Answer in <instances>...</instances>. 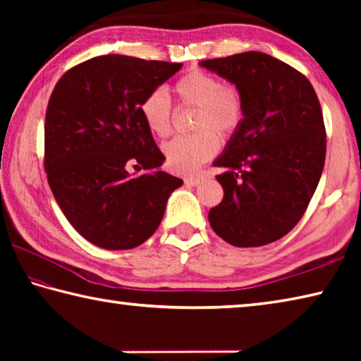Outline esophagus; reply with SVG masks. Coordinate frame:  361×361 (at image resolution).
Here are the masks:
<instances>
[{
	"label": "esophagus",
	"instance_id": "obj_1",
	"mask_svg": "<svg viewBox=\"0 0 361 361\" xmlns=\"http://www.w3.org/2000/svg\"><path fill=\"white\" fill-rule=\"evenodd\" d=\"M202 181V176H185V183L188 186H197Z\"/></svg>",
	"mask_w": 361,
	"mask_h": 361
}]
</instances>
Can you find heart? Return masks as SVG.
Returning a JSON list of instances; mask_svg holds the SVG:
<instances>
[{
    "instance_id": "b5f03b06",
    "label": "heart",
    "mask_w": 361,
    "mask_h": 361,
    "mask_svg": "<svg viewBox=\"0 0 361 361\" xmlns=\"http://www.w3.org/2000/svg\"><path fill=\"white\" fill-rule=\"evenodd\" d=\"M183 106L195 108L191 135L175 137L162 146L167 166L176 173H192L216 154L219 142L237 135L245 121L247 106L239 85L223 82L215 73L191 68L173 84ZM140 113L154 137L166 138L172 132L173 105L162 87L149 90L140 103Z\"/></svg>"
}]
</instances>
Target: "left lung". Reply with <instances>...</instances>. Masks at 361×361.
<instances>
[{
    "label": "left lung",
    "mask_w": 361,
    "mask_h": 361,
    "mask_svg": "<svg viewBox=\"0 0 361 361\" xmlns=\"http://www.w3.org/2000/svg\"><path fill=\"white\" fill-rule=\"evenodd\" d=\"M239 85L245 121L215 167L223 200L209 212L212 229L234 247H262L295 228L319 185L326 130L312 84L262 52L202 60Z\"/></svg>",
    "instance_id": "8db88e82"
}]
</instances>
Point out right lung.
Returning <instances> with one entry per match:
<instances>
[{
	"label": "right lung",
	"mask_w": 361,
	"mask_h": 361,
	"mask_svg": "<svg viewBox=\"0 0 361 361\" xmlns=\"http://www.w3.org/2000/svg\"><path fill=\"white\" fill-rule=\"evenodd\" d=\"M180 68L108 54L73 66L52 90L44 122L47 181L73 228L97 247L142 245L183 185L161 170L166 156L140 113L143 97ZM130 168L145 172L132 177Z\"/></svg>",
	"instance_id": "obj_1"
}]
</instances>
